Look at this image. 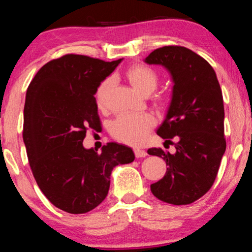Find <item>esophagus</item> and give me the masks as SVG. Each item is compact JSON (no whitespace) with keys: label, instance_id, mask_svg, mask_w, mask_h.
I'll return each instance as SVG.
<instances>
[{"label":"esophagus","instance_id":"esophagus-1","mask_svg":"<svg viewBox=\"0 0 252 252\" xmlns=\"http://www.w3.org/2000/svg\"><path fill=\"white\" fill-rule=\"evenodd\" d=\"M134 154H135L136 158H142L147 156V151H144L142 149H134Z\"/></svg>","mask_w":252,"mask_h":252}]
</instances>
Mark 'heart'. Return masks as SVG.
<instances>
[{
    "mask_svg": "<svg viewBox=\"0 0 252 252\" xmlns=\"http://www.w3.org/2000/svg\"><path fill=\"white\" fill-rule=\"evenodd\" d=\"M125 75L132 87L141 95L148 96L157 87L158 75L153 68L143 64H135L128 67ZM112 80L106 78L101 81L95 91V102L99 109H103L106 104V98L111 89ZM155 120L148 113L140 116L122 115L117 118L110 126V132L117 140L124 143L139 146L146 140L147 134L153 128Z\"/></svg>",
    "mask_w": 252,
    "mask_h": 252,
    "instance_id": "b5f03b06",
    "label": "heart"
}]
</instances>
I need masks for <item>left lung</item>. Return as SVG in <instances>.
Masks as SVG:
<instances>
[{
  "mask_svg": "<svg viewBox=\"0 0 252 252\" xmlns=\"http://www.w3.org/2000/svg\"><path fill=\"white\" fill-rule=\"evenodd\" d=\"M144 63L160 65L171 75V101L157 134L165 142L178 139L174 154L148 150L167 166L164 178L150 186L151 192L170 204H190L212 187L226 150L221 89L211 65L185 47L158 48Z\"/></svg>",
  "mask_w": 252,
  "mask_h": 252,
  "instance_id": "1",
  "label": "left lung"
}]
</instances>
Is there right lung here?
<instances>
[{
	"instance_id": "right-lung-1",
	"label": "right lung",
	"mask_w": 252,
	"mask_h": 252,
	"mask_svg": "<svg viewBox=\"0 0 252 252\" xmlns=\"http://www.w3.org/2000/svg\"><path fill=\"white\" fill-rule=\"evenodd\" d=\"M122 61L65 55L43 65L27 88L23 139L30 166L41 191L65 212L101 204L113 168L135 158L124 144L108 143L99 154L82 144L87 128H101L96 88Z\"/></svg>"
}]
</instances>
